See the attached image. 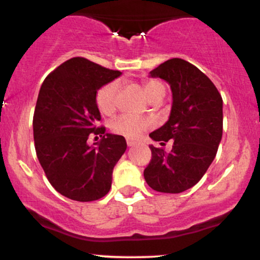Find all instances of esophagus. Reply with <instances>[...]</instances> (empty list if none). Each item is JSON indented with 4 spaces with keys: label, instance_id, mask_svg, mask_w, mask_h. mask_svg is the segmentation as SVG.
Segmentation results:
<instances>
[{
    "label": "esophagus",
    "instance_id": "esophagus-1",
    "mask_svg": "<svg viewBox=\"0 0 260 260\" xmlns=\"http://www.w3.org/2000/svg\"><path fill=\"white\" fill-rule=\"evenodd\" d=\"M134 144H136V142H134L133 139H131V138H127V145H128V147H133Z\"/></svg>",
    "mask_w": 260,
    "mask_h": 260
}]
</instances>
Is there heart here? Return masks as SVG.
I'll return each instance as SVG.
<instances>
[{"label": "heart", "instance_id": "1", "mask_svg": "<svg viewBox=\"0 0 260 260\" xmlns=\"http://www.w3.org/2000/svg\"><path fill=\"white\" fill-rule=\"evenodd\" d=\"M144 91L148 99L155 101L161 99L165 94V86L156 79H147L143 82ZM117 82H109L101 85L95 94V104L104 115H111L117 106ZM153 124V120L147 116L133 115V113H122L111 122L113 133L124 136L127 138H136L143 131L148 129Z\"/></svg>", "mask_w": 260, "mask_h": 260}]
</instances>
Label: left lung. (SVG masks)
<instances>
[{
	"label": "left lung",
	"mask_w": 260,
	"mask_h": 260,
	"mask_svg": "<svg viewBox=\"0 0 260 260\" xmlns=\"http://www.w3.org/2000/svg\"><path fill=\"white\" fill-rule=\"evenodd\" d=\"M150 74L169 82L174 101L169 121L149 137L161 145L170 139L174 144L170 153L149 145L144 178L157 192L181 193L201 181L215 157L222 137V98L201 70L182 58L168 59Z\"/></svg>",
	"instance_id": "8db88e82"
}]
</instances>
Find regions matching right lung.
I'll list each match as a JSON object with an SVG mask.
<instances>
[{"label":"right lung","instance_id":"obj_1","mask_svg":"<svg viewBox=\"0 0 260 260\" xmlns=\"http://www.w3.org/2000/svg\"><path fill=\"white\" fill-rule=\"evenodd\" d=\"M84 57L67 59L44 80L32 117L37 156L51 186L77 202H91L109 193L116 162L126 151L124 137L98 126L95 94L120 76ZM102 137L89 147V136ZM95 137V138H97Z\"/></svg>","mask_w":260,"mask_h":260}]
</instances>
